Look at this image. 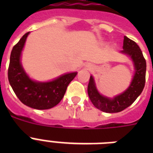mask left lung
I'll use <instances>...</instances> for the list:
<instances>
[{
  "instance_id": "obj_1",
  "label": "left lung",
  "mask_w": 153,
  "mask_h": 153,
  "mask_svg": "<svg viewBox=\"0 0 153 153\" xmlns=\"http://www.w3.org/2000/svg\"><path fill=\"white\" fill-rule=\"evenodd\" d=\"M121 52L130 57L135 69L130 85L123 93L114 98H108L98 92L92 75L89 81V98L97 109L105 113H118L126 109L135 102L145 87L146 61L139 46L132 39L124 36L123 50Z\"/></svg>"
}]
</instances>
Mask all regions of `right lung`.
<instances>
[{"label": "right lung", "instance_id": "add662e5", "mask_svg": "<svg viewBox=\"0 0 153 153\" xmlns=\"http://www.w3.org/2000/svg\"><path fill=\"white\" fill-rule=\"evenodd\" d=\"M29 33L24 35L12 50L8 70V81L23 104L36 109H51L62 100L77 72L62 74L49 82L35 81L29 78L20 62L21 53Z\"/></svg>", "mask_w": 153, "mask_h": 153}]
</instances>
